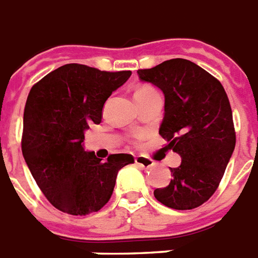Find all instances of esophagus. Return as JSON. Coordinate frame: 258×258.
<instances>
[{"mask_svg": "<svg viewBox=\"0 0 258 258\" xmlns=\"http://www.w3.org/2000/svg\"><path fill=\"white\" fill-rule=\"evenodd\" d=\"M135 162H136V165H139L140 168H144V169L151 168L154 165V162L151 161L150 158H147V157H143V155H138V157L135 158Z\"/></svg>", "mask_w": 258, "mask_h": 258, "instance_id": "1", "label": "esophagus"}]
</instances>
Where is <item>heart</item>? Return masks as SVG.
Returning <instances> with one entry per match:
<instances>
[{"label": "heart", "mask_w": 258, "mask_h": 258, "mask_svg": "<svg viewBox=\"0 0 258 258\" xmlns=\"http://www.w3.org/2000/svg\"><path fill=\"white\" fill-rule=\"evenodd\" d=\"M151 91H154V90H153V89H150V87H140V89H138L136 93H135V97L142 96V94H147V93H151Z\"/></svg>", "instance_id": "1"}]
</instances>
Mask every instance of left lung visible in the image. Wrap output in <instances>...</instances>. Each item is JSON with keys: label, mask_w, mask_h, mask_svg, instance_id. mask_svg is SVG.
Instances as JSON below:
<instances>
[{"label": "left lung", "mask_w": 258, "mask_h": 258, "mask_svg": "<svg viewBox=\"0 0 258 258\" xmlns=\"http://www.w3.org/2000/svg\"><path fill=\"white\" fill-rule=\"evenodd\" d=\"M138 75L162 91L160 135L167 149L182 158L178 168H169L172 179L167 187L154 190L155 199L173 210L199 207L217 190L236 143L225 90L207 71L182 58Z\"/></svg>", "instance_id": "1"}]
</instances>
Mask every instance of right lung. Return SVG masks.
<instances>
[{
	"label": "right lung",
	"mask_w": 258,
	"mask_h": 258,
	"mask_svg": "<svg viewBox=\"0 0 258 258\" xmlns=\"http://www.w3.org/2000/svg\"><path fill=\"white\" fill-rule=\"evenodd\" d=\"M131 71L104 72L67 63L33 86L23 114L22 153L47 200L62 213L87 215L108 203L131 154L97 158L83 147L89 126L100 123L108 97Z\"/></svg>",
	"instance_id": "1"
}]
</instances>
